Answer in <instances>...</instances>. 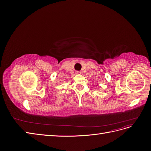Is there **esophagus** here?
Listing matches in <instances>:
<instances>
[{
    "mask_svg": "<svg viewBox=\"0 0 151 151\" xmlns=\"http://www.w3.org/2000/svg\"><path fill=\"white\" fill-rule=\"evenodd\" d=\"M75 73L77 74V75H80V74H81V72L80 71H75Z\"/></svg>",
    "mask_w": 151,
    "mask_h": 151,
    "instance_id": "esophagus-1",
    "label": "esophagus"
}]
</instances>
